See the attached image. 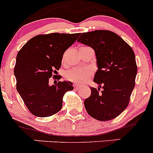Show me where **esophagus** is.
Returning <instances> with one entry per match:
<instances>
[{"label":"esophagus","instance_id":"34e87169","mask_svg":"<svg viewBox=\"0 0 153 153\" xmlns=\"http://www.w3.org/2000/svg\"><path fill=\"white\" fill-rule=\"evenodd\" d=\"M73 86H74V88H75V89H76V90H78L80 88V85H78V84H76V83H75V84L73 85Z\"/></svg>","mask_w":153,"mask_h":153}]
</instances>
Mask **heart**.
<instances>
[{
    "label": "heart",
    "mask_w": 153,
    "mask_h": 153,
    "mask_svg": "<svg viewBox=\"0 0 153 153\" xmlns=\"http://www.w3.org/2000/svg\"><path fill=\"white\" fill-rule=\"evenodd\" d=\"M92 72L88 68H73L69 70L65 77L70 81L82 85L91 77Z\"/></svg>",
    "instance_id": "1"
}]
</instances>
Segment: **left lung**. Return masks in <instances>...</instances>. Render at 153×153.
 <instances>
[{
    "instance_id": "8db88e82",
    "label": "left lung",
    "mask_w": 153,
    "mask_h": 153,
    "mask_svg": "<svg viewBox=\"0 0 153 153\" xmlns=\"http://www.w3.org/2000/svg\"><path fill=\"white\" fill-rule=\"evenodd\" d=\"M78 41L94 50L98 66L94 82L100 88L91 87V94L84 101L85 110L100 121L112 120L128 107L135 86L137 66L134 52L126 42L110 30L82 33Z\"/></svg>"
}]
</instances>
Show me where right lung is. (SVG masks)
I'll list each match as a JSON object with an SVG mask.
<instances>
[{
    "label": "right lung",
    "instance_id": "add662e5",
    "mask_svg": "<svg viewBox=\"0 0 153 153\" xmlns=\"http://www.w3.org/2000/svg\"><path fill=\"white\" fill-rule=\"evenodd\" d=\"M79 33H53L33 37L16 56L14 73L16 90L29 111L37 117L54 115L62 107L63 97L73 89L69 81L50 85L62 65L65 51L76 41Z\"/></svg>",
    "mask_w": 153,
    "mask_h": 153
}]
</instances>
